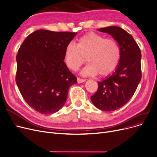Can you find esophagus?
Instances as JSON below:
<instances>
[{
  "label": "esophagus",
  "mask_w": 157,
  "mask_h": 157,
  "mask_svg": "<svg viewBox=\"0 0 157 157\" xmlns=\"http://www.w3.org/2000/svg\"><path fill=\"white\" fill-rule=\"evenodd\" d=\"M77 81H78V83H81L85 82V81H86V79H81V78H78Z\"/></svg>",
  "instance_id": "1"
}]
</instances>
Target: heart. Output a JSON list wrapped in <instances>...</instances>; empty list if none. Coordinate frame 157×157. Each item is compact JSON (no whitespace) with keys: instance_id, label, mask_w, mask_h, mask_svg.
<instances>
[{"instance_id":"1","label":"heart","mask_w":157,"mask_h":157,"mask_svg":"<svg viewBox=\"0 0 157 157\" xmlns=\"http://www.w3.org/2000/svg\"><path fill=\"white\" fill-rule=\"evenodd\" d=\"M89 63L81 71L83 76H101L111 74L118 66L121 53L117 43L103 36L90 33L81 36L76 45L68 44L65 49L64 62L72 71H77L85 61Z\"/></svg>"}]
</instances>
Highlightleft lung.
Returning <instances> with one entry per match:
<instances>
[{
    "label": "left lung",
    "mask_w": 157,
    "mask_h": 157,
    "mask_svg": "<svg viewBox=\"0 0 157 157\" xmlns=\"http://www.w3.org/2000/svg\"><path fill=\"white\" fill-rule=\"evenodd\" d=\"M112 36L118 43L121 57L117 67L103 80L90 99L99 110L111 112L125 105L134 94L141 80V52L133 36L117 26L98 29Z\"/></svg>",
    "instance_id": "left-lung-1"
}]
</instances>
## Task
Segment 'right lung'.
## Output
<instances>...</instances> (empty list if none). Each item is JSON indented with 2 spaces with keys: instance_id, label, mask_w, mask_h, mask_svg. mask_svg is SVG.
<instances>
[{
  "instance_id": "obj_1",
  "label": "right lung",
  "mask_w": 157,
  "mask_h": 157,
  "mask_svg": "<svg viewBox=\"0 0 157 157\" xmlns=\"http://www.w3.org/2000/svg\"><path fill=\"white\" fill-rule=\"evenodd\" d=\"M77 33L40 29L27 36L17 55L16 83L23 98L42 114L59 111L77 78L64 62L67 45Z\"/></svg>"
}]
</instances>
